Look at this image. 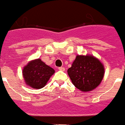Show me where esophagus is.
Returning <instances> with one entry per match:
<instances>
[{"mask_svg": "<svg viewBox=\"0 0 125 125\" xmlns=\"http://www.w3.org/2000/svg\"><path fill=\"white\" fill-rule=\"evenodd\" d=\"M58 70H59V71H64V70H65V69H64V67H59V68H58Z\"/></svg>", "mask_w": 125, "mask_h": 125, "instance_id": "esophagus-1", "label": "esophagus"}]
</instances>
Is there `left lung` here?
<instances>
[{
    "label": "left lung",
    "mask_w": 125,
    "mask_h": 125,
    "mask_svg": "<svg viewBox=\"0 0 125 125\" xmlns=\"http://www.w3.org/2000/svg\"><path fill=\"white\" fill-rule=\"evenodd\" d=\"M67 73L75 87L87 92L100 84L104 75V67L94 56L77 55Z\"/></svg>",
    "instance_id": "1"
}]
</instances>
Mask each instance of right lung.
Returning a JSON list of instances; mask_svg holds the SVG:
<instances>
[{
  "label": "right lung",
  "mask_w": 125,
  "mask_h": 125,
  "mask_svg": "<svg viewBox=\"0 0 125 125\" xmlns=\"http://www.w3.org/2000/svg\"><path fill=\"white\" fill-rule=\"evenodd\" d=\"M54 72L52 67L45 64L40 58L30 61L22 71L25 84L36 89L44 87Z\"/></svg>",
  "instance_id": "1"
}]
</instances>
